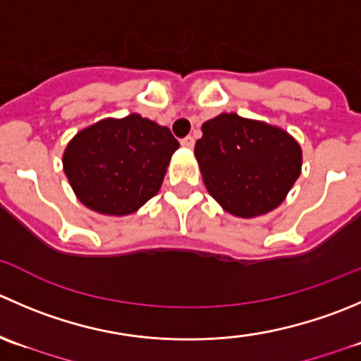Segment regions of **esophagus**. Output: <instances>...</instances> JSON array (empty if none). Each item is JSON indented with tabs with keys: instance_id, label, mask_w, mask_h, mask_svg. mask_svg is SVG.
I'll return each mask as SVG.
<instances>
[{
	"instance_id": "34e87169",
	"label": "esophagus",
	"mask_w": 361,
	"mask_h": 361,
	"mask_svg": "<svg viewBox=\"0 0 361 361\" xmlns=\"http://www.w3.org/2000/svg\"><path fill=\"white\" fill-rule=\"evenodd\" d=\"M194 145H195V139L192 137V135H187V137L181 139V146H183V148L192 149V148H194Z\"/></svg>"
}]
</instances>
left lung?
Wrapping results in <instances>:
<instances>
[{"label":"left lung","instance_id":"obj_1","mask_svg":"<svg viewBox=\"0 0 361 361\" xmlns=\"http://www.w3.org/2000/svg\"><path fill=\"white\" fill-rule=\"evenodd\" d=\"M195 159L209 194L226 212L243 219L277 208L302 169V149L282 128L238 114L202 125Z\"/></svg>","mask_w":361,"mask_h":361}]
</instances>
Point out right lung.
Masks as SVG:
<instances>
[{
	"instance_id": "obj_1",
	"label": "right lung",
	"mask_w": 361,
	"mask_h": 361,
	"mask_svg": "<svg viewBox=\"0 0 361 361\" xmlns=\"http://www.w3.org/2000/svg\"><path fill=\"white\" fill-rule=\"evenodd\" d=\"M178 148L169 128L130 114L80 130L66 146L63 167L82 204L120 216L159 192Z\"/></svg>"
}]
</instances>
